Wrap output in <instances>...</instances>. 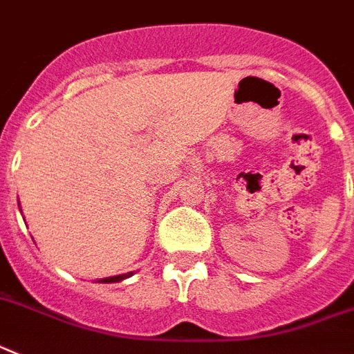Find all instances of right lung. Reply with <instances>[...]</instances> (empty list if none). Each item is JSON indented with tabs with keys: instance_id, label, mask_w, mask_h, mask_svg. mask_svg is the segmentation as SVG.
<instances>
[{
	"instance_id": "right-lung-1",
	"label": "right lung",
	"mask_w": 354,
	"mask_h": 354,
	"mask_svg": "<svg viewBox=\"0 0 354 354\" xmlns=\"http://www.w3.org/2000/svg\"><path fill=\"white\" fill-rule=\"evenodd\" d=\"M129 275H133V272H129V273H124V275H115V277H106V279H100L99 283H118V281H122V279L129 277Z\"/></svg>"
}]
</instances>
